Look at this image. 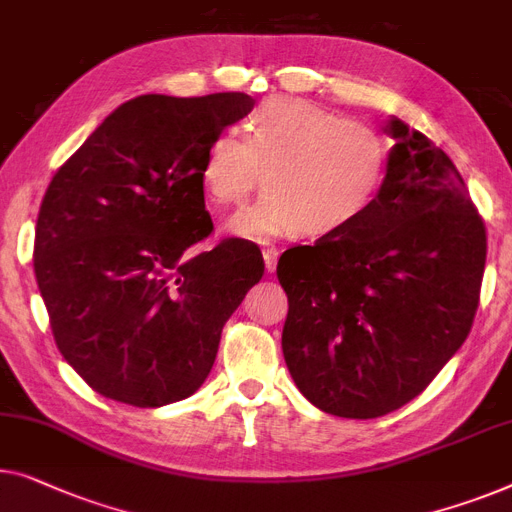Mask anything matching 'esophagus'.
Wrapping results in <instances>:
<instances>
[{
  "label": "esophagus",
  "mask_w": 512,
  "mask_h": 512,
  "mask_svg": "<svg viewBox=\"0 0 512 512\" xmlns=\"http://www.w3.org/2000/svg\"><path fill=\"white\" fill-rule=\"evenodd\" d=\"M277 258H279V249H277V247H263L265 270L274 272V268H277Z\"/></svg>",
  "instance_id": "obj_1"
}]
</instances>
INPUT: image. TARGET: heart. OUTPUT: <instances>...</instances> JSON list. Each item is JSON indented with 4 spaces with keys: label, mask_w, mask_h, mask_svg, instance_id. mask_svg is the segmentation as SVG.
Segmentation results:
<instances>
[{
    "label": "heart",
    "mask_w": 512,
    "mask_h": 512,
    "mask_svg": "<svg viewBox=\"0 0 512 512\" xmlns=\"http://www.w3.org/2000/svg\"><path fill=\"white\" fill-rule=\"evenodd\" d=\"M247 133L224 129L207 145L201 184L217 207L242 205L261 182L263 198L226 224L228 235L270 240L337 235L381 198L390 143L372 124L307 99L277 96L249 115Z\"/></svg>",
    "instance_id": "1"
}]
</instances>
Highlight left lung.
Instances as JSON below:
<instances>
[{
	"instance_id": "left-lung-1",
	"label": "left lung",
	"mask_w": 512,
	"mask_h": 512,
	"mask_svg": "<svg viewBox=\"0 0 512 512\" xmlns=\"http://www.w3.org/2000/svg\"><path fill=\"white\" fill-rule=\"evenodd\" d=\"M390 170L367 217L281 254V348L298 390L379 418L427 388L469 337L487 238L448 154L390 115Z\"/></svg>"
}]
</instances>
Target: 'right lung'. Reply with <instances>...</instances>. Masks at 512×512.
<instances>
[{
	"label": "right lung",
	"mask_w": 512,
	"mask_h": 512,
	"mask_svg": "<svg viewBox=\"0 0 512 512\" xmlns=\"http://www.w3.org/2000/svg\"><path fill=\"white\" fill-rule=\"evenodd\" d=\"M254 108L242 92L136 96L57 170L36 221L34 272L64 360L99 395L157 409L194 395L221 328L263 277L254 242L212 233L201 166Z\"/></svg>",
	"instance_id": "add662e5"
}]
</instances>
